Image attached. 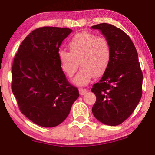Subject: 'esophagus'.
<instances>
[{"label": "esophagus", "instance_id": "obj_1", "mask_svg": "<svg viewBox=\"0 0 155 155\" xmlns=\"http://www.w3.org/2000/svg\"><path fill=\"white\" fill-rule=\"evenodd\" d=\"M78 91H79V94H80V95H84V94H85L87 92V89H85V88H79L78 89Z\"/></svg>", "mask_w": 155, "mask_h": 155}]
</instances>
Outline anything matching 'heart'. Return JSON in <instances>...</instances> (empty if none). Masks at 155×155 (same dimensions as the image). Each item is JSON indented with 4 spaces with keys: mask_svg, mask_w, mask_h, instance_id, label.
I'll use <instances>...</instances> for the list:
<instances>
[{
    "mask_svg": "<svg viewBox=\"0 0 155 155\" xmlns=\"http://www.w3.org/2000/svg\"><path fill=\"white\" fill-rule=\"evenodd\" d=\"M68 47L70 51L59 50L58 57L62 70L70 77L77 71L78 64L81 65L73 78L76 85H87L94 76H101L109 66L111 50L104 38L88 32L79 33L71 38Z\"/></svg>",
    "mask_w": 155,
    "mask_h": 155,
    "instance_id": "obj_1",
    "label": "heart"
}]
</instances>
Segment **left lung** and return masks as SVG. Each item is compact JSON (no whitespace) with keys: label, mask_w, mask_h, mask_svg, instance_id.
I'll use <instances>...</instances> for the list:
<instances>
[{"label":"left lung","mask_w":155,"mask_h":155,"mask_svg":"<svg viewBox=\"0 0 155 155\" xmlns=\"http://www.w3.org/2000/svg\"><path fill=\"white\" fill-rule=\"evenodd\" d=\"M91 28L101 31L111 50L108 68L91 90L96 96L92 113L103 124L117 126L133 114L142 95L143 74L137 52L120 28L107 23Z\"/></svg>","instance_id":"8db88e82"}]
</instances>
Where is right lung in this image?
<instances>
[{
  "label": "right lung",
  "instance_id": "1",
  "mask_svg": "<svg viewBox=\"0 0 155 155\" xmlns=\"http://www.w3.org/2000/svg\"><path fill=\"white\" fill-rule=\"evenodd\" d=\"M68 28L33 30L21 43L12 65V92L20 111L43 127H54L66 118L79 96L67 80L58 51L72 32Z\"/></svg>",
  "mask_w": 155,
  "mask_h": 155
}]
</instances>
